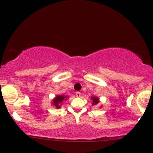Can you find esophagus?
<instances>
[{"instance_id":"1","label":"esophagus","mask_w":153,"mask_h":153,"mask_svg":"<svg viewBox=\"0 0 153 153\" xmlns=\"http://www.w3.org/2000/svg\"><path fill=\"white\" fill-rule=\"evenodd\" d=\"M75 96H76V97H80V93L78 92V91H77V92L75 93Z\"/></svg>"}]
</instances>
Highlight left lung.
Listing matches in <instances>:
<instances>
[{"mask_svg": "<svg viewBox=\"0 0 153 153\" xmlns=\"http://www.w3.org/2000/svg\"><path fill=\"white\" fill-rule=\"evenodd\" d=\"M91 100L93 101V103H92V105H96L98 104V103H99V99L98 97H96V96H93V97H91Z\"/></svg>", "mask_w": 153, "mask_h": 153, "instance_id": "obj_1", "label": "left lung"}]
</instances>
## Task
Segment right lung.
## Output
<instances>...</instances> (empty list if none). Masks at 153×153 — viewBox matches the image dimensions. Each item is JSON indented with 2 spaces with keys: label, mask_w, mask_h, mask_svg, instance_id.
Segmentation results:
<instances>
[{
  "label": "right lung",
  "mask_w": 153,
  "mask_h": 153,
  "mask_svg": "<svg viewBox=\"0 0 153 153\" xmlns=\"http://www.w3.org/2000/svg\"><path fill=\"white\" fill-rule=\"evenodd\" d=\"M67 99H68V96H64V95H58V96H56V97L53 99L52 103V105H54L57 108H59L61 106V103H62L64 100L66 101Z\"/></svg>",
  "instance_id": "add662e5"
}]
</instances>
